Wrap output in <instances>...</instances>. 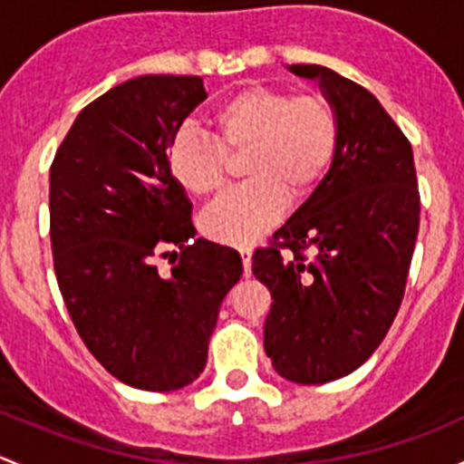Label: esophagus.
<instances>
[{
	"label": "esophagus",
	"instance_id": "obj_1",
	"mask_svg": "<svg viewBox=\"0 0 464 464\" xmlns=\"http://www.w3.org/2000/svg\"><path fill=\"white\" fill-rule=\"evenodd\" d=\"M241 259H243V272L246 275H250V266H252V250L250 247H241Z\"/></svg>",
	"mask_w": 464,
	"mask_h": 464
}]
</instances>
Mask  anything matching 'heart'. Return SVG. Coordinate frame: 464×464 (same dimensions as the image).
<instances>
[{
  "label": "heart",
  "mask_w": 464,
  "mask_h": 464,
  "mask_svg": "<svg viewBox=\"0 0 464 464\" xmlns=\"http://www.w3.org/2000/svg\"><path fill=\"white\" fill-rule=\"evenodd\" d=\"M209 137L180 131L167 151L174 183L194 198L212 197L226 180V156L243 160L246 188L218 198L200 217V230L226 246H252L281 218L285 200L317 188L335 159L337 113L322 95L250 87L209 113Z\"/></svg>",
  "instance_id": "b5f03b06"
}]
</instances>
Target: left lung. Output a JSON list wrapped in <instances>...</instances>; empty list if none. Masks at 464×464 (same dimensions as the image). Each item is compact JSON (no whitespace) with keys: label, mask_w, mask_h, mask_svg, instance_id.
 <instances>
[{"label":"left lung","mask_w":464,"mask_h":464,"mask_svg":"<svg viewBox=\"0 0 464 464\" xmlns=\"http://www.w3.org/2000/svg\"><path fill=\"white\" fill-rule=\"evenodd\" d=\"M288 71L314 80L339 122L335 159L293 217L261 247L252 272L272 295L264 346L272 369L324 384L360 369L389 333L420 227L413 150L380 100L317 64ZM279 246L294 255L284 260ZM304 246L315 259L305 262Z\"/></svg>","instance_id":"8db88e82"}]
</instances>
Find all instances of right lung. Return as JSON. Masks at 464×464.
I'll return each mask as SVG.
<instances>
[{"label": "right lung", "mask_w": 464, "mask_h": 464, "mask_svg": "<svg viewBox=\"0 0 464 464\" xmlns=\"http://www.w3.org/2000/svg\"><path fill=\"white\" fill-rule=\"evenodd\" d=\"M205 98L198 75L127 80L80 111L51 165L57 285L91 355L133 389L176 391L203 373L243 272L237 250L194 238L192 203L167 167ZM165 249L169 276L153 266Z\"/></svg>", "instance_id": "1"}]
</instances>
